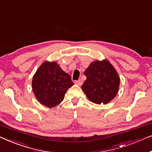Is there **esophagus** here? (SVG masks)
Masks as SVG:
<instances>
[{
  "instance_id": "esophagus-1",
  "label": "esophagus",
  "mask_w": 152,
  "mask_h": 152,
  "mask_svg": "<svg viewBox=\"0 0 152 152\" xmlns=\"http://www.w3.org/2000/svg\"><path fill=\"white\" fill-rule=\"evenodd\" d=\"M83 81L81 80V79H79V80L75 81V84L79 85V86H80V85L83 84Z\"/></svg>"
}]
</instances>
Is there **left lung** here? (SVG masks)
<instances>
[{
	"mask_svg": "<svg viewBox=\"0 0 152 152\" xmlns=\"http://www.w3.org/2000/svg\"><path fill=\"white\" fill-rule=\"evenodd\" d=\"M84 74L87 79L81 88L90 101L96 104H107L116 96L120 78L107 60L91 63Z\"/></svg>",
	"mask_w": 152,
	"mask_h": 152,
	"instance_id": "obj_1",
	"label": "left lung"
}]
</instances>
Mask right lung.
<instances>
[{"instance_id": "add662e5", "label": "right lung", "mask_w": 152, "mask_h": 152, "mask_svg": "<svg viewBox=\"0 0 152 152\" xmlns=\"http://www.w3.org/2000/svg\"><path fill=\"white\" fill-rule=\"evenodd\" d=\"M74 85L71 77L56 62H44L34 74L32 89L40 104L54 107L64 99L67 89Z\"/></svg>"}]
</instances>
